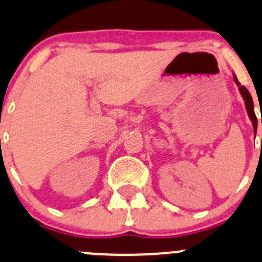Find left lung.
I'll return each mask as SVG.
<instances>
[{"label":"left lung","mask_w":262,"mask_h":262,"mask_svg":"<svg viewBox=\"0 0 262 262\" xmlns=\"http://www.w3.org/2000/svg\"><path fill=\"white\" fill-rule=\"evenodd\" d=\"M234 82H235V84L239 87V92H241V95H242L243 100H245V103H246V110H247L248 116H250L251 121H252L253 130H255V133H256V129H257V118H256L255 110H253L252 97H251V95H250V92L247 91V88H246L245 85H241V83L238 82V79L235 75H234Z\"/></svg>","instance_id":"1"}]
</instances>
